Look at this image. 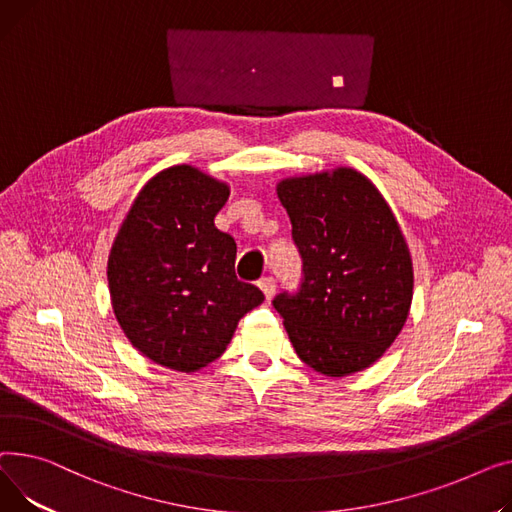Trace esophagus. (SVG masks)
Returning a JSON list of instances; mask_svg holds the SVG:
<instances>
[{
	"mask_svg": "<svg viewBox=\"0 0 512 512\" xmlns=\"http://www.w3.org/2000/svg\"><path fill=\"white\" fill-rule=\"evenodd\" d=\"M258 287L262 289V293H264V297L268 299H273V295H275V291H277V283H275V279L273 277H264L260 283H258Z\"/></svg>",
	"mask_w": 512,
	"mask_h": 512,
	"instance_id": "34e87169",
	"label": "esophagus"
}]
</instances>
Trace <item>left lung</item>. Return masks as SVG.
Masks as SVG:
<instances>
[{
	"mask_svg": "<svg viewBox=\"0 0 512 512\" xmlns=\"http://www.w3.org/2000/svg\"><path fill=\"white\" fill-rule=\"evenodd\" d=\"M277 194L304 262L299 291L273 299L295 353L333 378L372 366L401 333L413 297L393 210L349 167L283 179Z\"/></svg>",
	"mask_w": 512,
	"mask_h": 512,
	"instance_id": "left-lung-1",
	"label": "left lung"
}]
</instances>
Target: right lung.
Wrapping results in <instances>:
<instances>
[{
	"label": "right lung",
	"mask_w": 512,
	"mask_h": 512,
	"mask_svg": "<svg viewBox=\"0 0 512 512\" xmlns=\"http://www.w3.org/2000/svg\"><path fill=\"white\" fill-rule=\"evenodd\" d=\"M229 186L192 165L157 173L117 231L107 281L115 318L150 362L196 372L264 302L235 277V239L215 227Z\"/></svg>",
	"instance_id": "1"
}]
</instances>
